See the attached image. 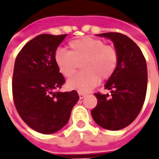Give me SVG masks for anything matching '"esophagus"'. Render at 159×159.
Segmentation results:
<instances>
[{
    "label": "esophagus",
    "instance_id": "34e87169",
    "mask_svg": "<svg viewBox=\"0 0 159 159\" xmlns=\"http://www.w3.org/2000/svg\"><path fill=\"white\" fill-rule=\"evenodd\" d=\"M79 95H80V99H83L85 96H86V94H84V93H81V92H79Z\"/></svg>",
    "mask_w": 159,
    "mask_h": 159
}]
</instances>
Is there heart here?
Returning <instances> with one entry per match:
<instances>
[{
	"instance_id": "obj_1",
	"label": "heart",
	"mask_w": 159,
	"mask_h": 159,
	"mask_svg": "<svg viewBox=\"0 0 159 159\" xmlns=\"http://www.w3.org/2000/svg\"><path fill=\"white\" fill-rule=\"evenodd\" d=\"M69 51L58 48L54 53V62L59 72L70 78L81 64L82 72L72 77L67 82L69 89L86 93L95 87L100 79L107 80L116 72L119 53L112 46L106 45L101 39L86 36L70 40Z\"/></svg>"
}]
</instances>
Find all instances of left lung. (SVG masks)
<instances>
[{
	"label": "left lung",
	"instance_id": "obj_1",
	"mask_svg": "<svg viewBox=\"0 0 159 159\" xmlns=\"http://www.w3.org/2000/svg\"><path fill=\"white\" fill-rule=\"evenodd\" d=\"M119 53L116 72L109 79L105 89L110 95L95 93L96 106L91 115L97 125L108 130H120L136 119L143 106L147 92L148 72L143 54L134 41L119 33H105Z\"/></svg>",
	"mask_w": 159,
	"mask_h": 159
}]
</instances>
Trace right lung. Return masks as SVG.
Segmentation results:
<instances>
[{"instance_id":"right-lung-1","label":"right lung","mask_w":159,"mask_h":159,"mask_svg":"<svg viewBox=\"0 0 159 159\" xmlns=\"http://www.w3.org/2000/svg\"><path fill=\"white\" fill-rule=\"evenodd\" d=\"M67 36L40 34L17 54L12 95L21 119L40 134H54L67 124L79 100L77 91L60 92L65 83L54 62V53Z\"/></svg>"}]
</instances>
